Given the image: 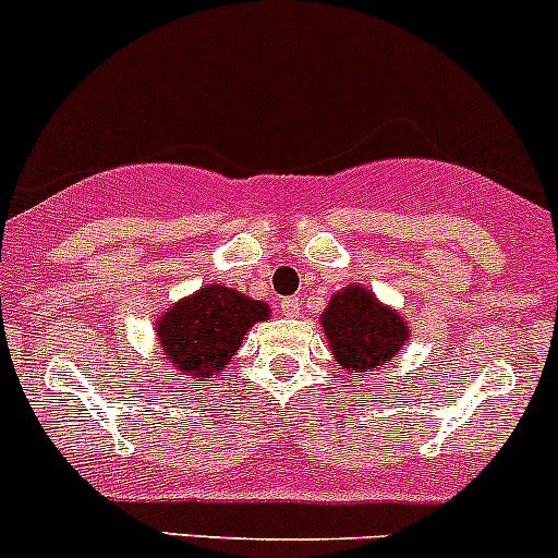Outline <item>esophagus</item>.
Returning a JSON list of instances; mask_svg holds the SVG:
<instances>
[{"mask_svg": "<svg viewBox=\"0 0 558 558\" xmlns=\"http://www.w3.org/2000/svg\"><path fill=\"white\" fill-rule=\"evenodd\" d=\"M279 312L284 314V317L295 319L298 314H301V298H281V303H279Z\"/></svg>", "mask_w": 558, "mask_h": 558, "instance_id": "obj_1", "label": "esophagus"}]
</instances>
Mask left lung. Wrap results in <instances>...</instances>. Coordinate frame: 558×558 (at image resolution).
I'll list each match as a JSON object with an SVG mask.
<instances>
[{"mask_svg":"<svg viewBox=\"0 0 558 558\" xmlns=\"http://www.w3.org/2000/svg\"><path fill=\"white\" fill-rule=\"evenodd\" d=\"M319 325L332 360L349 378H365L387 365L411 336L403 314L357 281L332 292Z\"/></svg>","mask_w":558,"mask_h":558,"instance_id":"8db88e82","label":"left lung"}]
</instances>
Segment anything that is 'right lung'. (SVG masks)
I'll return each mask as SVG.
<instances>
[{
    "label": "right lung",
    "instance_id": "add662e5",
    "mask_svg": "<svg viewBox=\"0 0 558 558\" xmlns=\"http://www.w3.org/2000/svg\"><path fill=\"white\" fill-rule=\"evenodd\" d=\"M268 317V303L252 301L233 287L204 284L155 319V336L169 365L201 387L226 371L250 327Z\"/></svg>",
    "mask_w": 558,
    "mask_h": 558
}]
</instances>
